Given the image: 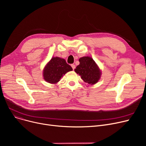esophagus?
Here are the masks:
<instances>
[{
  "mask_svg": "<svg viewBox=\"0 0 146 146\" xmlns=\"http://www.w3.org/2000/svg\"><path fill=\"white\" fill-rule=\"evenodd\" d=\"M71 66H72V68L73 69V70H74V68H75V67H76L75 65L73 64H72V65H71Z\"/></svg>",
  "mask_w": 146,
  "mask_h": 146,
  "instance_id": "1",
  "label": "esophagus"
}]
</instances>
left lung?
I'll use <instances>...</instances> for the list:
<instances>
[{"mask_svg":"<svg viewBox=\"0 0 146 146\" xmlns=\"http://www.w3.org/2000/svg\"><path fill=\"white\" fill-rule=\"evenodd\" d=\"M80 64L74 69L82 79L90 85L96 83L101 78V72L94 60L89 57H83L79 60Z\"/></svg>","mask_w":146,"mask_h":146,"instance_id":"8db88e82","label":"left lung"}]
</instances>
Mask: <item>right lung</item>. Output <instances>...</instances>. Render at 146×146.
I'll return each mask as SVG.
<instances>
[{"mask_svg":"<svg viewBox=\"0 0 146 146\" xmlns=\"http://www.w3.org/2000/svg\"><path fill=\"white\" fill-rule=\"evenodd\" d=\"M73 70L64 59L60 57H52L44 68L43 76L46 82L56 83L67 72Z\"/></svg>","mask_w":146,"mask_h":146,"instance_id":"obj_1","label":"right lung"}]
</instances>
